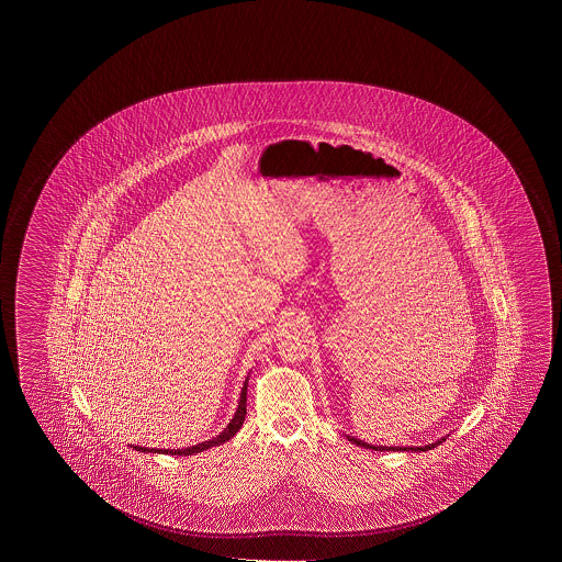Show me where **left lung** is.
I'll return each instance as SVG.
<instances>
[{"label":"left lung","mask_w":562,"mask_h":562,"mask_svg":"<svg viewBox=\"0 0 562 562\" xmlns=\"http://www.w3.org/2000/svg\"><path fill=\"white\" fill-rule=\"evenodd\" d=\"M350 442H355V445H359V447H367V449H374V451H431L432 447H437V445H441L445 439L441 441L431 442V445H425V447H372L369 442L359 441V439H355V437H349Z\"/></svg>","instance_id":"8db88e82"}]
</instances>
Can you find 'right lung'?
<instances>
[{"instance_id": "add662e5", "label": "right lung", "mask_w": 562, "mask_h": 562, "mask_svg": "<svg viewBox=\"0 0 562 562\" xmlns=\"http://www.w3.org/2000/svg\"><path fill=\"white\" fill-rule=\"evenodd\" d=\"M247 386H249V380H245V386L240 390L239 407H237V414L231 419V424L223 429L217 437H213L210 441L200 442L195 447H188V449H147V447H133L140 452H162V454H176V457H186V454H195V452L205 451L210 447L215 445H223L225 441H229L231 437L235 432L239 431L240 425L245 422V415H247Z\"/></svg>"}]
</instances>
